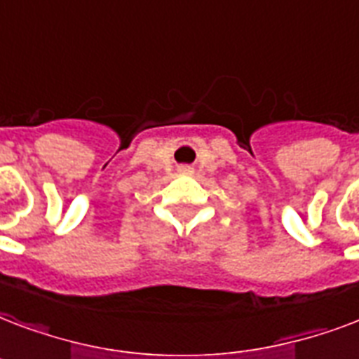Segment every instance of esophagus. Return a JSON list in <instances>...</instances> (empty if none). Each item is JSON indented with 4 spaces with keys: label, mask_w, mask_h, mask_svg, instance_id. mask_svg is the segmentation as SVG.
<instances>
[{
    "label": "esophagus",
    "mask_w": 359,
    "mask_h": 359,
    "mask_svg": "<svg viewBox=\"0 0 359 359\" xmlns=\"http://www.w3.org/2000/svg\"><path fill=\"white\" fill-rule=\"evenodd\" d=\"M179 171H180V173L188 175V173H190V168H186V165H180V168H179Z\"/></svg>",
    "instance_id": "1"
}]
</instances>
